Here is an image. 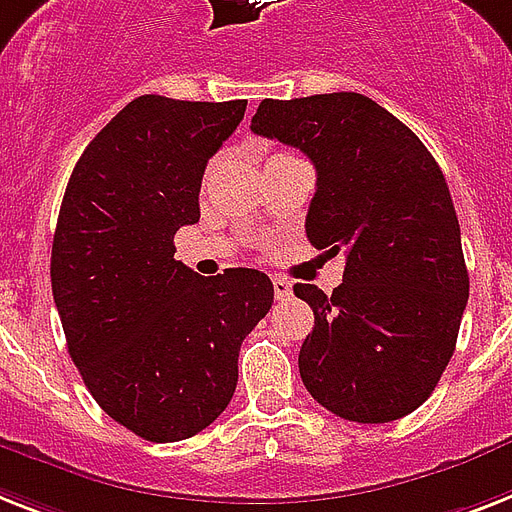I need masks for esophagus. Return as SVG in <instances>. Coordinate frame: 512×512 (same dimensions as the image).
Returning <instances> with one entry per match:
<instances>
[{
    "label": "esophagus",
    "instance_id": "34e87169",
    "mask_svg": "<svg viewBox=\"0 0 512 512\" xmlns=\"http://www.w3.org/2000/svg\"><path fill=\"white\" fill-rule=\"evenodd\" d=\"M273 294H276V299H286L289 294H292V284H289L286 278L276 276L273 278Z\"/></svg>",
    "mask_w": 512,
    "mask_h": 512
}]
</instances>
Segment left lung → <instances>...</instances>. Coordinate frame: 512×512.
I'll return each mask as SVG.
<instances>
[{"instance_id":"1","label":"left lung","mask_w":512,"mask_h":512,"mask_svg":"<svg viewBox=\"0 0 512 512\" xmlns=\"http://www.w3.org/2000/svg\"><path fill=\"white\" fill-rule=\"evenodd\" d=\"M249 128L310 157L307 239L347 257L331 297L294 286L315 315L299 350L302 384L344 421L413 413L450 363L468 302L444 173L402 120L355 91L263 99Z\"/></svg>"}]
</instances>
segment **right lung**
I'll use <instances>...</instances> for the list:
<instances>
[{"label":"right lung","mask_w":512,"mask_h":512,"mask_svg":"<svg viewBox=\"0 0 512 512\" xmlns=\"http://www.w3.org/2000/svg\"><path fill=\"white\" fill-rule=\"evenodd\" d=\"M244 110L144 94L83 149L62 197L49 273L68 352L97 405L147 442L189 439L226 410L244 336L273 305L260 270L202 278L173 257Z\"/></svg>","instance_id":"add662e5"}]
</instances>
